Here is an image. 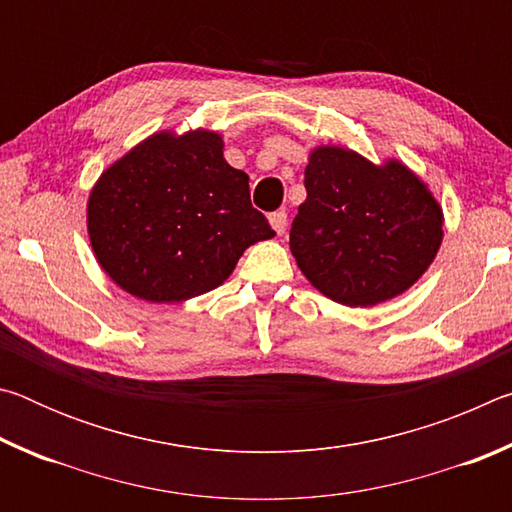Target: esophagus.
I'll return each instance as SVG.
<instances>
[{"instance_id": "obj_1", "label": "esophagus", "mask_w": 512, "mask_h": 512, "mask_svg": "<svg viewBox=\"0 0 512 512\" xmlns=\"http://www.w3.org/2000/svg\"><path fill=\"white\" fill-rule=\"evenodd\" d=\"M268 221H271V225H273V230L277 232V235H284V230H287V212H282V210H277V212H273L271 216H268Z\"/></svg>"}]
</instances>
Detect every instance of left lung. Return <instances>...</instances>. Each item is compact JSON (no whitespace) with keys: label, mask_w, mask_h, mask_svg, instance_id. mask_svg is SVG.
I'll return each instance as SVG.
<instances>
[{"label":"left lung","mask_w":512,"mask_h":512,"mask_svg":"<svg viewBox=\"0 0 512 512\" xmlns=\"http://www.w3.org/2000/svg\"><path fill=\"white\" fill-rule=\"evenodd\" d=\"M305 189L289 246L327 298L348 307L391 300L436 257L443 212L404 164L375 167L339 146H320L305 169Z\"/></svg>","instance_id":"obj_1"}]
</instances>
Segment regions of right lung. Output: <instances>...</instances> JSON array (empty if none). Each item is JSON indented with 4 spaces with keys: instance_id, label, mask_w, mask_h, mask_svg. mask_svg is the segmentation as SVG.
Wrapping results in <instances>:
<instances>
[{
    "instance_id": "obj_1",
    "label": "right lung",
    "mask_w": 512,
    "mask_h": 512,
    "mask_svg": "<svg viewBox=\"0 0 512 512\" xmlns=\"http://www.w3.org/2000/svg\"><path fill=\"white\" fill-rule=\"evenodd\" d=\"M88 232L103 271L149 302L216 289L248 246L275 235L210 131L153 135L112 164L90 194Z\"/></svg>"
}]
</instances>
